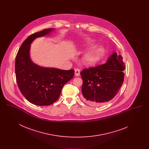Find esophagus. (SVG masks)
<instances>
[{
	"instance_id": "esophagus-1",
	"label": "esophagus",
	"mask_w": 149,
	"mask_h": 149,
	"mask_svg": "<svg viewBox=\"0 0 149 149\" xmlns=\"http://www.w3.org/2000/svg\"><path fill=\"white\" fill-rule=\"evenodd\" d=\"M75 75L76 77H79L80 76V70L79 69H75Z\"/></svg>"
}]
</instances>
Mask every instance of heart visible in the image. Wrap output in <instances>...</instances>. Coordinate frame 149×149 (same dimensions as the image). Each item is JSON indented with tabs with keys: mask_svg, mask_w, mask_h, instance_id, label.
I'll list each match as a JSON object with an SVG mask.
<instances>
[{
	"mask_svg": "<svg viewBox=\"0 0 149 149\" xmlns=\"http://www.w3.org/2000/svg\"><path fill=\"white\" fill-rule=\"evenodd\" d=\"M94 42H95L94 40L88 39L86 41V44L88 46H91ZM101 52H102L101 47L95 48L88 51L82 57L83 62L87 65H91L92 64H94L98 61L99 56L100 55Z\"/></svg>",
	"mask_w": 149,
	"mask_h": 149,
	"instance_id": "b5f03b06",
	"label": "heart"
}]
</instances>
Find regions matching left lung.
I'll return each instance as SVG.
<instances>
[{
    "mask_svg": "<svg viewBox=\"0 0 149 149\" xmlns=\"http://www.w3.org/2000/svg\"><path fill=\"white\" fill-rule=\"evenodd\" d=\"M125 69L122 57L114 52L105 64L83 70L80 75L83 81V101L93 106H100L109 102L122 86Z\"/></svg>",
    "mask_w": 149,
    "mask_h": 149,
    "instance_id": "8db88e82",
    "label": "left lung"
}]
</instances>
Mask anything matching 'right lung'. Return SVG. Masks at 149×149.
<instances>
[{"instance_id": "1", "label": "right lung", "mask_w": 149, "mask_h": 149, "mask_svg": "<svg viewBox=\"0 0 149 149\" xmlns=\"http://www.w3.org/2000/svg\"><path fill=\"white\" fill-rule=\"evenodd\" d=\"M54 29L32 34L22 43L15 57L17 83L23 95L32 104L49 106L58 98L63 87L74 75V70L45 68L35 64L30 57L31 44L36 38L49 35Z\"/></svg>"}]
</instances>
